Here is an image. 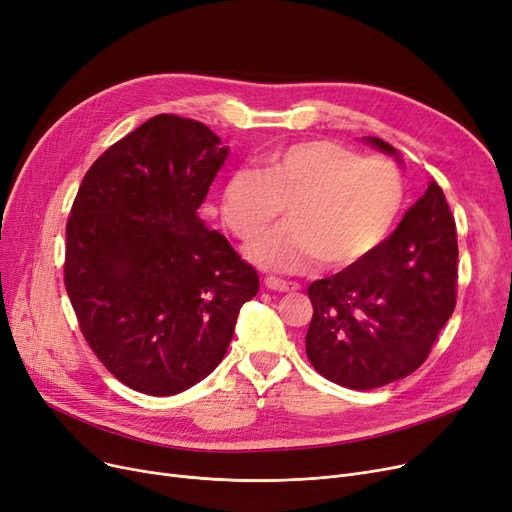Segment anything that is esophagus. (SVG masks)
I'll use <instances>...</instances> for the list:
<instances>
[{
    "instance_id": "esophagus-1",
    "label": "esophagus",
    "mask_w": 512,
    "mask_h": 512,
    "mask_svg": "<svg viewBox=\"0 0 512 512\" xmlns=\"http://www.w3.org/2000/svg\"><path fill=\"white\" fill-rule=\"evenodd\" d=\"M265 288H270V291H278V293H293L299 291V284L297 282H286V280H278V278H265Z\"/></svg>"
}]
</instances>
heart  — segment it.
I'll use <instances>...</instances> for the list:
<instances>
[{"label":"heart","instance_id":"b5f03b06","mask_svg":"<svg viewBox=\"0 0 512 512\" xmlns=\"http://www.w3.org/2000/svg\"><path fill=\"white\" fill-rule=\"evenodd\" d=\"M406 194V177L393 163L316 140L274 150L261 171L234 169L221 192V215L234 234L251 236L288 207L286 224L247 242V257L286 274L320 261L349 270L383 247Z\"/></svg>","mask_w":512,"mask_h":512}]
</instances>
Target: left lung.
<instances>
[{"label":"left lung","instance_id":"left-lung-1","mask_svg":"<svg viewBox=\"0 0 512 512\" xmlns=\"http://www.w3.org/2000/svg\"><path fill=\"white\" fill-rule=\"evenodd\" d=\"M364 142L404 163L391 144ZM456 263V221L431 182L368 261L309 284L311 366L332 383L362 391L412 374L454 311Z\"/></svg>","mask_w":512,"mask_h":512}]
</instances>
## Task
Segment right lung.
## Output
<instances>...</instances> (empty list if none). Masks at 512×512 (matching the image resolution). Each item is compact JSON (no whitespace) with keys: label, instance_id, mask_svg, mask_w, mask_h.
I'll return each mask as SVG.
<instances>
[{"label":"right lung","instance_id":"right-lung-1","mask_svg":"<svg viewBox=\"0 0 512 512\" xmlns=\"http://www.w3.org/2000/svg\"><path fill=\"white\" fill-rule=\"evenodd\" d=\"M230 154L198 121L157 115L85 173L66 224L64 286L110 374L175 395L224 360L257 272L198 217Z\"/></svg>","mask_w":512,"mask_h":512}]
</instances>
